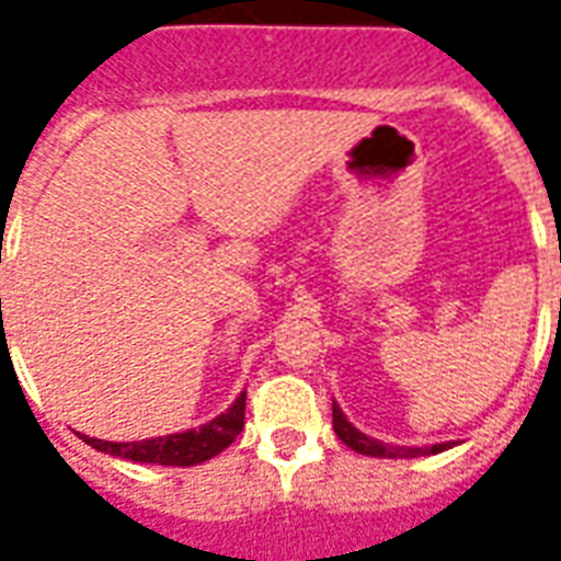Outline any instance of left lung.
I'll return each mask as SVG.
<instances>
[{
    "mask_svg": "<svg viewBox=\"0 0 561 561\" xmlns=\"http://www.w3.org/2000/svg\"><path fill=\"white\" fill-rule=\"evenodd\" d=\"M333 430L336 436L351 447L357 450L363 457H380V459H412V457H430V454H442L447 447H454V442H438V445L427 447H415V445H389V442H380V438L366 436L363 430H357L345 419V412L336 401H333Z\"/></svg>",
    "mask_w": 561,
    "mask_h": 561,
    "instance_id": "1",
    "label": "left lung"
}]
</instances>
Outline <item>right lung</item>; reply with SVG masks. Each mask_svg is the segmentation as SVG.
<instances>
[{
    "label": "right lung",
    "instance_id": "add662e5",
    "mask_svg": "<svg viewBox=\"0 0 561 561\" xmlns=\"http://www.w3.org/2000/svg\"><path fill=\"white\" fill-rule=\"evenodd\" d=\"M245 427V392L228 407V410L216 415L213 421L202 424L195 430L184 433H169V436L142 438V442H104V438L81 436L90 447L111 454V457L128 459V462H149V466H178L190 468L198 462H207L225 447L231 445L233 438L240 436Z\"/></svg>",
    "mask_w": 561,
    "mask_h": 561
}]
</instances>
